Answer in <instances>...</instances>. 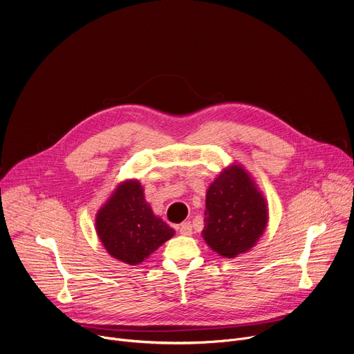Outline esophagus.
Instances as JSON below:
<instances>
[{
	"mask_svg": "<svg viewBox=\"0 0 354 354\" xmlns=\"http://www.w3.org/2000/svg\"><path fill=\"white\" fill-rule=\"evenodd\" d=\"M178 230H179V232H180L182 235H190V234H192V224H190V221L182 223V224L178 227Z\"/></svg>",
	"mask_w": 354,
	"mask_h": 354,
	"instance_id": "obj_1",
	"label": "esophagus"
}]
</instances>
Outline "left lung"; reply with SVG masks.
<instances>
[{
	"mask_svg": "<svg viewBox=\"0 0 354 354\" xmlns=\"http://www.w3.org/2000/svg\"><path fill=\"white\" fill-rule=\"evenodd\" d=\"M268 224L262 193L241 165L224 169L206 194L203 238L224 258L249 250Z\"/></svg>",
	"mask_w": 354,
	"mask_h": 354,
	"instance_id": "obj_1",
	"label": "left lung"
}]
</instances>
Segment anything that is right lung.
<instances>
[{"label":"right lung","instance_id":"obj_1","mask_svg":"<svg viewBox=\"0 0 354 354\" xmlns=\"http://www.w3.org/2000/svg\"><path fill=\"white\" fill-rule=\"evenodd\" d=\"M96 232L109 254L129 265L141 263L175 231L154 216L137 180L122 183L96 216Z\"/></svg>","mask_w":354,"mask_h":354}]
</instances>
